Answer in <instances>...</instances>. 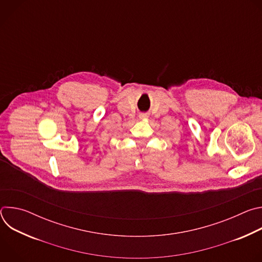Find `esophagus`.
<instances>
[{"label":"esophagus","instance_id":"esophagus-1","mask_svg":"<svg viewBox=\"0 0 262 262\" xmlns=\"http://www.w3.org/2000/svg\"><path fill=\"white\" fill-rule=\"evenodd\" d=\"M147 115L146 114H140V119H146Z\"/></svg>","mask_w":262,"mask_h":262}]
</instances>
